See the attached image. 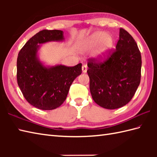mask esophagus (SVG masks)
<instances>
[{"label":"esophagus","instance_id":"34e87169","mask_svg":"<svg viewBox=\"0 0 157 157\" xmlns=\"http://www.w3.org/2000/svg\"><path fill=\"white\" fill-rule=\"evenodd\" d=\"M87 65H82V72L83 73H86V71H87Z\"/></svg>","mask_w":157,"mask_h":157}]
</instances>
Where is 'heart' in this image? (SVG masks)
<instances>
[{
	"instance_id": "heart-1",
	"label": "heart",
	"mask_w": 157,
	"mask_h": 157,
	"mask_svg": "<svg viewBox=\"0 0 157 157\" xmlns=\"http://www.w3.org/2000/svg\"><path fill=\"white\" fill-rule=\"evenodd\" d=\"M100 41H101V44H100L98 55L102 57L112 47L113 41L110 36L105 35L104 33L98 32L92 36L91 42L93 44H96Z\"/></svg>"
}]
</instances>
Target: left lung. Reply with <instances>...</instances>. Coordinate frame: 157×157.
<instances>
[{"mask_svg":"<svg viewBox=\"0 0 157 157\" xmlns=\"http://www.w3.org/2000/svg\"><path fill=\"white\" fill-rule=\"evenodd\" d=\"M104 57L88 59L92 97L105 109L122 107L131 101L140 83V51L132 36L121 28L115 49L109 50Z\"/></svg>","mask_w":157,"mask_h":157,"instance_id":"1","label":"left lung"}]
</instances>
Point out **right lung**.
Instances as JSON below:
<instances>
[{"mask_svg":"<svg viewBox=\"0 0 157 157\" xmlns=\"http://www.w3.org/2000/svg\"><path fill=\"white\" fill-rule=\"evenodd\" d=\"M63 40V31L43 29L32 36L18 54L17 84L26 101L36 108L52 110L61 106L72 82L82 73V63L46 67L38 59V44Z\"/></svg>","mask_w":157,"mask_h":157,"instance_id":"obj_1","label":"right lung"}]
</instances>
